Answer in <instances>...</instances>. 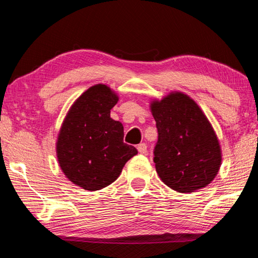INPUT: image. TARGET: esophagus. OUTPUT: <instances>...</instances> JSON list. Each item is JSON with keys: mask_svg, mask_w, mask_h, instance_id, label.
<instances>
[{"mask_svg": "<svg viewBox=\"0 0 258 258\" xmlns=\"http://www.w3.org/2000/svg\"><path fill=\"white\" fill-rule=\"evenodd\" d=\"M137 150H138L139 153H141V154H146V153H147V145H146L145 143L139 144L138 147H137Z\"/></svg>", "mask_w": 258, "mask_h": 258, "instance_id": "esophagus-1", "label": "esophagus"}]
</instances>
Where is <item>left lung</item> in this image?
Masks as SVG:
<instances>
[{"instance_id":"8db88e82","label":"left lung","mask_w":258,"mask_h":258,"mask_svg":"<svg viewBox=\"0 0 258 258\" xmlns=\"http://www.w3.org/2000/svg\"><path fill=\"white\" fill-rule=\"evenodd\" d=\"M159 139L154 148L156 172L178 192L206 187L218 174L222 154L213 126L188 95L173 92L151 103Z\"/></svg>"}]
</instances>
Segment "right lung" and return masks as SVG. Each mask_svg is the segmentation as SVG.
Instances as JSON below:
<instances>
[{
	"label": "right lung",
	"instance_id": "1",
	"mask_svg": "<svg viewBox=\"0 0 258 258\" xmlns=\"http://www.w3.org/2000/svg\"><path fill=\"white\" fill-rule=\"evenodd\" d=\"M119 101L106 85L92 86L72 104L56 142L66 177L89 191L114 182L137 150L123 143V125L110 116Z\"/></svg>",
	"mask_w": 258,
	"mask_h": 258
}]
</instances>
